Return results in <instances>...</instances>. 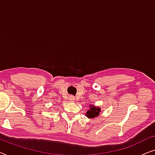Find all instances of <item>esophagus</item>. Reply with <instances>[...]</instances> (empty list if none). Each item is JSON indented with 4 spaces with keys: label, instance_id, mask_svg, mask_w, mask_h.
Returning a JSON list of instances; mask_svg holds the SVG:
<instances>
[{
    "label": "esophagus",
    "instance_id": "esophagus-1",
    "mask_svg": "<svg viewBox=\"0 0 155 155\" xmlns=\"http://www.w3.org/2000/svg\"><path fill=\"white\" fill-rule=\"evenodd\" d=\"M69 100L71 101H73L75 100V97H74V96H73V95H71V96L69 97Z\"/></svg>",
    "mask_w": 155,
    "mask_h": 155
}]
</instances>
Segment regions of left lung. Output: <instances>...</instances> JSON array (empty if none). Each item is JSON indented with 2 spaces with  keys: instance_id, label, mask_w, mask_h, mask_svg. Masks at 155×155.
Listing matches in <instances>:
<instances>
[{
  "instance_id": "8db88e82",
  "label": "left lung",
  "mask_w": 155,
  "mask_h": 155,
  "mask_svg": "<svg viewBox=\"0 0 155 155\" xmlns=\"http://www.w3.org/2000/svg\"><path fill=\"white\" fill-rule=\"evenodd\" d=\"M90 109L87 111L86 116H87L88 118H95L97 117V116H98L99 114V112L101 111L100 108L96 107L92 105L90 106Z\"/></svg>"
}]
</instances>
